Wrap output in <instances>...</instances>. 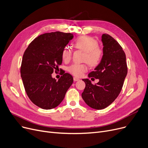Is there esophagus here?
Instances as JSON below:
<instances>
[{"label":"esophagus","mask_w":148,"mask_h":148,"mask_svg":"<svg viewBox=\"0 0 148 148\" xmlns=\"http://www.w3.org/2000/svg\"><path fill=\"white\" fill-rule=\"evenodd\" d=\"M73 79H74V81H75V82H76V81H79V80H80L79 78H77V77H74V78H73Z\"/></svg>","instance_id":"34e87169"}]
</instances>
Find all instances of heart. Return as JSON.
Masks as SVG:
<instances>
[{"label":"heart","instance_id":"1","mask_svg":"<svg viewBox=\"0 0 148 148\" xmlns=\"http://www.w3.org/2000/svg\"><path fill=\"white\" fill-rule=\"evenodd\" d=\"M75 49L84 52L83 61L86 62L92 66H97L101 61L103 55L102 49L98 46V41L88 36H82L78 38L74 42ZM73 55V50L69 47H66L62 52V58L65 62L71 60ZM68 71L77 77H81L87 71L86 64H74L68 67Z\"/></svg>","mask_w":148,"mask_h":148}]
</instances>
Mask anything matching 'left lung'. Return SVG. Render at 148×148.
I'll use <instances>...</instances> for the list:
<instances>
[{
    "label": "left lung",
    "mask_w": 148,
    "mask_h": 148,
    "mask_svg": "<svg viewBox=\"0 0 148 148\" xmlns=\"http://www.w3.org/2000/svg\"><path fill=\"white\" fill-rule=\"evenodd\" d=\"M103 56L99 64L89 77L99 79L92 84L89 79H83L86 83L82 97L89 107L97 110L110 105L120 94L128 68L125 53L122 47L110 35H102Z\"/></svg>",
    "instance_id": "left-lung-1"
}]
</instances>
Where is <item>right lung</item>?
I'll use <instances>...</instances> for the list:
<instances>
[{"instance_id":"add662e5","label":"right lung","mask_w":148,"mask_h":148,"mask_svg":"<svg viewBox=\"0 0 148 148\" xmlns=\"http://www.w3.org/2000/svg\"><path fill=\"white\" fill-rule=\"evenodd\" d=\"M73 38L71 33L44 34L34 39L23 54L20 74L25 91L31 101L42 109L59 106L73 83L69 73L62 74L58 81L51 77L58 72L62 52Z\"/></svg>"}]
</instances>
